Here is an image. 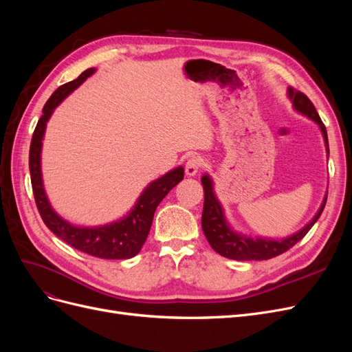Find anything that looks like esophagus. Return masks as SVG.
<instances>
[{"label":"esophagus","mask_w":352,"mask_h":352,"mask_svg":"<svg viewBox=\"0 0 352 352\" xmlns=\"http://www.w3.org/2000/svg\"><path fill=\"white\" fill-rule=\"evenodd\" d=\"M202 167H204V162H202V158L198 155H192L185 164V173L188 176H195Z\"/></svg>","instance_id":"obj_1"}]
</instances>
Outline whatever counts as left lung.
<instances>
[{
    "label": "left lung",
    "mask_w": 352,
    "mask_h": 352,
    "mask_svg": "<svg viewBox=\"0 0 352 352\" xmlns=\"http://www.w3.org/2000/svg\"><path fill=\"white\" fill-rule=\"evenodd\" d=\"M287 94H289V98L294 102L295 110L308 116L311 120H314L318 126H320L324 141H326L327 153H329L326 126L323 124L320 116H318L314 104L310 101V98H308L305 94L296 91L294 88L287 89ZM201 182H202V186H204V210H202V217H201V225H202V230H204V235L210 242L211 248L216 252L223 255V257L230 258V260H238V261L269 260L273 257H278V255L292 248L296 242H300L307 235L308 230L313 228V225L318 220V217L322 216V211L324 210L326 199H327V195H326L323 204L320 210H318L317 214L314 216V219L308 223L304 229L295 233V235L282 241L261 239V238L252 239V238L238 235L236 232H233L229 228L225 214H223L220 202L214 197V192H212L211 179L206 175L202 176Z\"/></svg>",
    "instance_id": "8db88e82"
}]
</instances>
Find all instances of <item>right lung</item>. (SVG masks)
Here are the masks:
<instances>
[{"label":"right lung","mask_w":352,"mask_h":352,"mask_svg":"<svg viewBox=\"0 0 352 352\" xmlns=\"http://www.w3.org/2000/svg\"><path fill=\"white\" fill-rule=\"evenodd\" d=\"M94 72V69L85 70L78 79L61 85L45 102L41 119L38 120V124L35 127L34 136H32L29 150V170L32 189H34L35 202L42 220H44L47 228L54 233L56 236L72 245L73 248H76L85 254L94 255V257L107 260L132 258L141 251L142 245L146 241V236L148 233H150L153 225L155 208L168 194V190L173 189L180 180L184 179L182 167L172 170V172L166 173L164 176L148 185L140 199H138L133 210L124 219L111 223V225H105L100 228H76L72 226L66 220L58 217L56 212L52 211L47 199L44 186H42L41 146L50 116L54 111L57 105L65 100L73 89H76L85 79L91 76Z\"/></svg>","instance_id":"obj_1"}]
</instances>
